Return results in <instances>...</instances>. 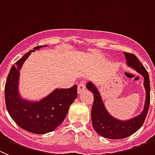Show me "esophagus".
Returning a JSON list of instances; mask_svg holds the SVG:
<instances>
[{
	"mask_svg": "<svg viewBox=\"0 0 155 155\" xmlns=\"http://www.w3.org/2000/svg\"><path fill=\"white\" fill-rule=\"evenodd\" d=\"M86 89V86H85V83L83 81L80 82V83L78 84V93H80L83 91V90Z\"/></svg>",
	"mask_w": 155,
	"mask_h": 155,
	"instance_id": "obj_1",
	"label": "esophagus"
}]
</instances>
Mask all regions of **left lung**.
I'll use <instances>...</instances> for the list:
<instances>
[{
  "mask_svg": "<svg viewBox=\"0 0 155 155\" xmlns=\"http://www.w3.org/2000/svg\"><path fill=\"white\" fill-rule=\"evenodd\" d=\"M124 53L126 58L127 65L134 69L143 77V86L145 89L146 96L143 110L140 114L126 120L117 119L107 111L100 91L96 85L91 81H89L86 83L87 90L93 93L94 98L91 110L93 128L100 136L112 140L126 138L137 131L144 122L150 105V88L148 72L136 55L128 52Z\"/></svg>",
  "mask_w": 155,
  "mask_h": 155,
  "instance_id": "1",
  "label": "left lung"
}]
</instances>
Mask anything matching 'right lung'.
<instances>
[{
	"mask_svg": "<svg viewBox=\"0 0 155 155\" xmlns=\"http://www.w3.org/2000/svg\"><path fill=\"white\" fill-rule=\"evenodd\" d=\"M47 45L30 50L12 65L5 89V103L11 117L22 129L37 134L51 132L61 124L67 115L69 107L77 97V86L58 89L39 100L22 98L19 93L20 70L31 52Z\"/></svg>",
	"mask_w": 155,
	"mask_h": 155,
	"instance_id": "right-lung-1",
	"label": "right lung"
}]
</instances>
